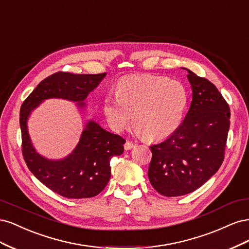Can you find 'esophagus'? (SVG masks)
Masks as SVG:
<instances>
[{"mask_svg": "<svg viewBox=\"0 0 249 249\" xmlns=\"http://www.w3.org/2000/svg\"><path fill=\"white\" fill-rule=\"evenodd\" d=\"M135 143H133V142H131V141H126L125 143H124V149L125 150H129V149H131V148H133V147H135Z\"/></svg>", "mask_w": 249, "mask_h": 249, "instance_id": "1", "label": "esophagus"}]
</instances>
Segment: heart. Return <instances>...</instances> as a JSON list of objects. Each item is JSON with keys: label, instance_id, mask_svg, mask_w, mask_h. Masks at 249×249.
I'll use <instances>...</instances> for the list:
<instances>
[{"label": "heart", "instance_id": "1", "mask_svg": "<svg viewBox=\"0 0 249 249\" xmlns=\"http://www.w3.org/2000/svg\"><path fill=\"white\" fill-rule=\"evenodd\" d=\"M188 103L185 86L177 80L154 74L131 76L120 80L117 94H107L103 111L114 131L132 124L147 140H162L182 124Z\"/></svg>", "mask_w": 249, "mask_h": 249}]
</instances>
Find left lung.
<instances>
[{"label":"left lung","mask_w":249,"mask_h":249,"mask_svg":"<svg viewBox=\"0 0 249 249\" xmlns=\"http://www.w3.org/2000/svg\"><path fill=\"white\" fill-rule=\"evenodd\" d=\"M187 71L192 88L189 111L175 133L150 146L149 182L167 197L191 193L215 175L224 159L230 129V107L219 90Z\"/></svg>","instance_id":"left-lung-1"}]
</instances>
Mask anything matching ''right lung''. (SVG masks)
Returning <instances> with one entry per match:
<instances>
[{
  "instance_id": "add662e5",
  "label": "right lung",
  "mask_w": 249,
  "mask_h": 249,
  "mask_svg": "<svg viewBox=\"0 0 249 249\" xmlns=\"http://www.w3.org/2000/svg\"><path fill=\"white\" fill-rule=\"evenodd\" d=\"M105 77L106 72L53 73L37 85L20 107L21 152L27 166L44 186L66 198H89L101 193L111 177V158L124 153L125 140L90 120L71 155L61 160H49L33 147L27 120L30 113L48 99H64L77 102L79 107H84L87 95Z\"/></svg>"
}]
</instances>
